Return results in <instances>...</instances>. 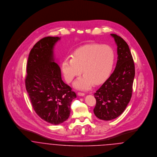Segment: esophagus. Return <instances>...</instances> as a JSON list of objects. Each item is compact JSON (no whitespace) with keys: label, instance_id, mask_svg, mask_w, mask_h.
Listing matches in <instances>:
<instances>
[{"label":"esophagus","instance_id":"obj_1","mask_svg":"<svg viewBox=\"0 0 157 157\" xmlns=\"http://www.w3.org/2000/svg\"><path fill=\"white\" fill-rule=\"evenodd\" d=\"M77 95H78V96H84L85 94L84 93H83V92H78V93H77Z\"/></svg>","mask_w":157,"mask_h":157}]
</instances>
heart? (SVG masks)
Segmentation results:
<instances>
[{
	"instance_id": "1",
	"label": "heart",
	"mask_w": 157,
	"mask_h": 157,
	"mask_svg": "<svg viewBox=\"0 0 157 157\" xmlns=\"http://www.w3.org/2000/svg\"><path fill=\"white\" fill-rule=\"evenodd\" d=\"M114 52L108 45L88 44L77 49L72 57L63 62L62 69L65 78L71 82L82 72L84 75L74 83L79 90H88L92 84L98 85L108 77L113 64Z\"/></svg>"
}]
</instances>
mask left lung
Segmentation results:
<instances>
[{
	"mask_svg": "<svg viewBox=\"0 0 157 157\" xmlns=\"http://www.w3.org/2000/svg\"><path fill=\"white\" fill-rule=\"evenodd\" d=\"M117 46V62L115 70L101 86L94 93L95 116L109 121L125 110L131 100L135 77L134 60L127 43L120 36L111 34Z\"/></svg>",
	"mask_w": 157,
	"mask_h": 157,
	"instance_id": "obj_1",
	"label": "left lung"
}]
</instances>
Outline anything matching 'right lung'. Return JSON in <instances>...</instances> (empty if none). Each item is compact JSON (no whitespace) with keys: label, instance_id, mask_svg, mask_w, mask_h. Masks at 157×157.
<instances>
[{"label":"right lung","instance_id":"1","mask_svg":"<svg viewBox=\"0 0 157 157\" xmlns=\"http://www.w3.org/2000/svg\"><path fill=\"white\" fill-rule=\"evenodd\" d=\"M60 39L46 37L34 45L29 54L25 78L34 110L42 120L56 125L68 118L71 102L77 97L63 82L60 68L54 62L53 49Z\"/></svg>","mask_w":157,"mask_h":157}]
</instances>
